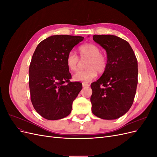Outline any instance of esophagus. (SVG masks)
I'll return each mask as SVG.
<instances>
[{"mask_svg": "<svg viewBox=\"0 0 157 157\" xmlns=\"http://www.w3.org/2000/svg\"><path fill=\"white\" fill-rule=\"evenodd\" d=\"M82 86H83V88H85V87H88V86H90V84H89L88 83H87V82H82Z\"/></svg>", "mask_w": 157, "mask_h": 157, "instance_id": "34e87169", "label": "esophagus"}]
</instances>
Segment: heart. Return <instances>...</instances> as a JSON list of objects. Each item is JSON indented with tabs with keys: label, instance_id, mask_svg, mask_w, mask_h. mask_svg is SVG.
<instances>
[{
	"label": "heart",
	"instance_id": "heart-1",
	"mask_svg": "<svg viewBox=\"0 0 157 157\" xmlns=\"http://www.w3.org/2000/svg\"><path fill=\"white\" fill-rule=\"evenodd\" d=\"M80 58L88 59L84 70H80L75 73L73 77L76 81L89 82L97 76L98 72L103 73L107 67V56L100 53V48L96 44L86 43L80 46L78 48ZM79 63L78 57L74 52L71 51L66 57V64L71 71H75L78 69Z\"/></svg>",
	"mask_w": 157,
	"mask_h": 157
}]
</instances>
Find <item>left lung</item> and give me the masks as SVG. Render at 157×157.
I'll return each instance as SVG.
<instances>
[{"label":"left lung","instance_id":"1","mask_svg":"<svg viewBox=\"0 0 157 157\" xmlns=\"http://www.w3.org/2000/svg\"><path fill=\"white\" fill-rule=\"evenodd\" d=\"M93 40L106 50L107 67L91 84L94 115L105 120L124 115L134 102L137 85V61L129 43L111 35H95Z\"/></svg>","mask_w":157,"mask_h":157}]
</instances>
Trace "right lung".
Instances as JSON below:
<instances>
[{"label":"right lung","instance_id":"right-lung-1","mask_svg":"<svg viewBox=\"0 0 157 157\" xmlns=\"http://www.w3.org/2000/svg\"><path fill=\"white\" fill-rule=\"evenodd\" d=\"M83 39L80 36H51L38 44L33 55L29 69L31 100L36 111L47 120L68 116L82 88L81 83L69 80L66 57Z\"/></svg>","mask_w":157,"mask_h":157}]
</instances>
